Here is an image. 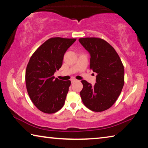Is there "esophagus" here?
Segmentation results:
<instances>
[{"label": "esophagus", "instance_id": "1", "mask_svg": "<svg viewBox=\"0 0 148 148\" xmlns=\"http://www.w3.org/2000/svg\"><path fill=\"white\" fill-rule=\"evenodd\" d=\"M71 82L72 83H74V82H76L77 80L75 79V78H72L71 79Z\"/></svg>", "mask_w": 148, "mask_h": 148}]
</instances>
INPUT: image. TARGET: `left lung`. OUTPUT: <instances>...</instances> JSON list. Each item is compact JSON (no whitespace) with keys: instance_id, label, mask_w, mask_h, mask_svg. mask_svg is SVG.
Listing matches in <instances>:
<instances>
[{"instance_id":"8db88e82","label":"left lung","mask_w":148,"mask_h":148,"mask_svg":"<svg viewBox=\"0 0 148 148\" xmlns=\"http://www.w3.org/2000/svg\"><path fill=\"white\" fill-rule=\"evenodd\" d=\"M79 42L90 54V69L97 74L94 86L82 80V102L92 111H104L115 103L122 91L124 66L116 50L104 40L82 38Z\"/></svg>"}]
</instances>
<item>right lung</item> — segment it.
Segmentation results:
<instances>
[{
  "label": "right lung",
  "mask_w": 148,
  "mask_h": 148,
  "mask_svg": "<svg viewBox=\"0 0 148 148\" xmlns=\"http://www.w3.org/2000/svg\"><path fill=\"white\" fill-rule=\"evenodd\" d=\"M76 40L49 38L29 60L25 72L27 90L35 106L44 113H56L64 106L71 82L56 78L53 74L61 67L65 52Z\"/></svg>",
  "instance_id": "obj_1"
}]
</instances>
